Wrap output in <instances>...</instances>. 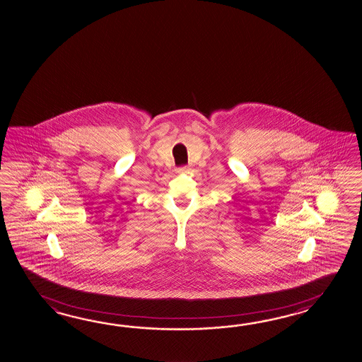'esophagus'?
I'll use <instances>...</instances> for the list:
<instances>
[{
	"mask_svg": "<svg viewBox=\"0 0 362 362\" xmlns=\"http://www.w3.org/2000/svg\"><path fill=\"white\" fill-rule=\"evenodd\" d=\"M187 170V168L186 167H181V168H178L177 172L178 173H185Z\"/></svg>",
	"mask_w": 362,
	"mask_h": 362,
	"instance_id": "1",
	"label": "esophagus"
}]
</instances>
